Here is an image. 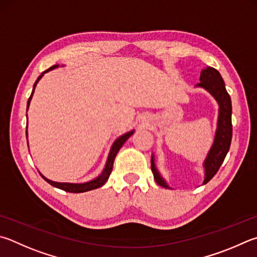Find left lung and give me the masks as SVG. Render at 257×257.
I'll list each match as a JSON object with an SVG mask.
<instances>
[{"instance_id":"obj_1","label":"left lung","mask_w":257,"mask_h":257,"mask_svg":"<svg viewBox=\"0 0 257 257\" xmlns=\"http://www.w3.org/2000/svg\"><path fill=\"white\" fill-rule=\"evenodd\" d=\"M195 86L202 87L211 94L219 104V114L216 135H214L213 144L208 155L204 160V180L202 184H206L216 175L218 170L220 169L223 160L229 151L231 136H232V124H231V100L226 90L225 82L217 69L213 67H207L201 71L200 74V83ZM152 172L154 174L156 183L163 188L170 189L166 181L163 179L155 165L154 155L151 160Z\"/></svg>"}]
</instances>
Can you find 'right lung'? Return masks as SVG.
<instances>
[{
	"instance_id": "obj_1",
	"label": "right lung",
	"mask_w": 257,
	"mask_h": 257,
	"mask_svg": "<svg viewBox=\"0 0 257 257\" xmlns=\"http://www.w3.org/2000/svg\"><path fill=\"white\" fill-rule=\"evenodd\" d=\"M56 67H58V65H54V66H51L50 68L47 69V71H45V72L41 73V75L38 78H37V81L34 84V88H32L31 95L29 97V100H28L27 110H28V108H29L30 101L32 99V95H34L35 87L37 85V83H38L40 78L44 76L45 73H47V72L51 71V69H54ZM134 133H135V130H132V132L124 134V135H122V136H120L118 139H115V142L113 143L112 147H111V149H110L108 160H106V163H105V166H104L103 171H102V173L99 176L95 177V179H93L92 181L85 182V183H60V182H54V181H50L48 179H46V177L43 174H40V175L43 176V179L45 181H47L50 185H53V186H55V188H57V189L66 191V192H71V193H82V192H86V191H91V190H94V189L100 188V186L103 185L105 182L108 181V179H109V176L111 174V171H112V167H113L114 158L116 156V154H118L119 149L122 147V145L125 143V141H127V139L130 136H132ZM26 134H27V136H28V133L27 132H26Z\"/></svg>"
}]
</instances>
